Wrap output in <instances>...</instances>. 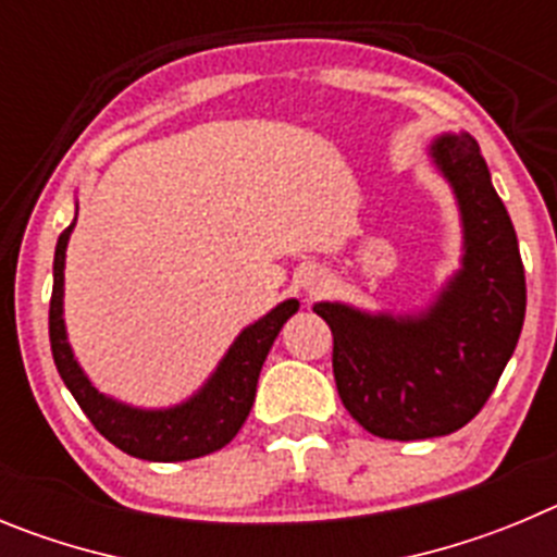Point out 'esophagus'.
Listing matches in <instances>:
<instances>
[{"mask_svg": "<svg viewBox=\"0 0 557 557\" xmlns=\"http://www.w3.org/2000/svg\"><path fill=\"white\" fill-rule=\"evenodd\" d=\"M305 288H308L310 294H313V290H319V288H322V280L315 277V274H310V277L305 280Z\"/></svg>", "mask_w": 557, "mask_h": 557, "instance_id": "esophagus-1", "label": "esophagus"}]
</instances>
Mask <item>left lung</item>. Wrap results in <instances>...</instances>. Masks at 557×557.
<instances>
[{"instance_id":"left-lung-1","label":"left lung","mask_w":557,"mask_h":557,"mask_svg":"<svg viewBox=\"0 0 557 557\" xmlns=\"http://www.w3.org/2000/svg\"><path fill=\"white\" fill-rule=\"evenodd\" d=\"M430 158L463 224L460 269L422 313H366L315 302L333 330V374L355 422L391 441L469 424L508 366L524 324V267L508 210L469 133L441 135Z\"/></svg>"}]
</instances>
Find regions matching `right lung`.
Returning a JSON list of instances; mask_svg holds the SVG:
<instances>
[{"label": "right lung", "instance_id": "right-lung-1", "mask_svg": "<svg viewBox=\"0 0 557 557\" xmlns=\"http://www.w3.org/2000/svg\"><path fill=\"white\" fill-rule=\"evenodd\" d=\"M74 224H77V216L60 233L58 247H54V285L52 302H49L52 358L60 377L72 391V397L77 399L83 413L91 419L94 428L110 444H116L122 453L133 455V458L172 463V460L202 458V455L222 449L247 422L263 360H267L280 327L299 310V302L285 299L277 308L269 310L263 319L242 330V335L233 341V347L227 349L222 363L216 366V372L210 374L208 383L191 399L160 410L133 408V405L119 403V399L94 388V383L85 377L72 347H69L66 322H63V269H66V247Z\"/></svg>", "mask_w": 557, "mask_h": 557}]
</instances>
